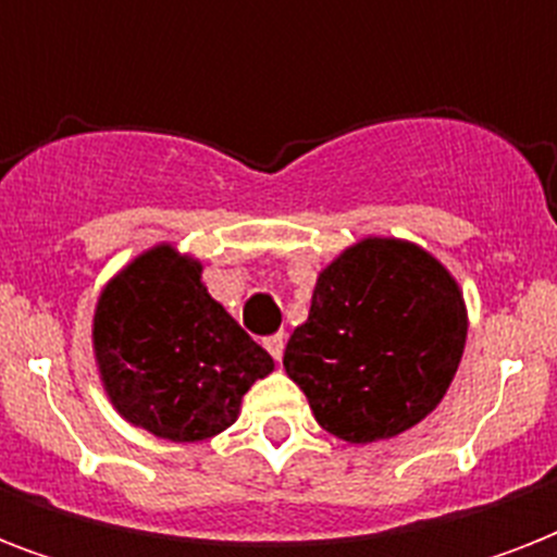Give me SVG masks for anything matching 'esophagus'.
Wrapping results in <instances>:
<instances>
[{
  "instance_id": "obj_1",
  "label": "esophagus",
  "mask_w": 557,
  "mask_h": 557,
  "mask_svg": "<svg viewBox=\"0 0 557 557\" xmlns=\"http://www.w3.org/2000/svg\"><path fill=\"white\" fill-rule=\"evenodd\" d=\"M262 347L269 349L274 361H280V358H283V349H286V338H283V332H277V335H269V338L262 341Z\"/></svg>"
}]
</instances>
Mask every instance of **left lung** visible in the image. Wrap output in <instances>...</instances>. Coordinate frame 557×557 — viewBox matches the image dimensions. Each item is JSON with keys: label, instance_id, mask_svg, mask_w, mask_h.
<instances>
[{"label": "left lung", "instance_id": "left-lung-1", "mask_svg": "<svg viewBox=\"0 0 557 557\" xmlns=\"http://www.w3.org/2000/svg\"><path fill=\"white\" fill-rule=\"evenodd\" d=\"M466 335V300L450 271L419 245L367 236L318 274L283 367L323 431L367 445L436 410Z\"/></svg>", "mask_w": 557, "mask_h": 557}]
</instances>
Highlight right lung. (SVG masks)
Listing matches in <instances>:
<instances>
[{
  "instance_id": "obj_1",
  "label": "right lung",
  "mask_w": 557,
  "mask_h": 557,
  "mask_svg": "<svg viewBox=\"0 0 557 557\" xmlns=\"http://www.w3.org/2000/svg\"><path fill=\"white\" fill-rule=\"evenodd\" d=\"M91 344L112 407L170 442L231 428L253 381L274 370L269 352L208 295L201 262L168 243L109 280Z\"/></svg>"
}]
</instances>
